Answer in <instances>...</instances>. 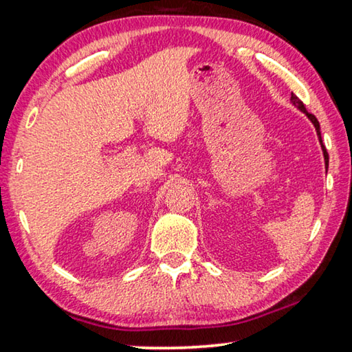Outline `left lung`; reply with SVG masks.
Returning a JSON list of instances; mask_svg holds the SVG:
<instances>
[{
	"instance_id": "left-lung-1",
	"label": "left lung",
	"mask_w": 352,
	"mask_h": 352,
	"mask_svg": "<svg viewBox=\"0 0 352 352\" xmlns=\"http://www.w3.org/2000/svg\"><path fill=\"white\" fill-rule=\"evenodd\" d=\"M290 100H292V102H294V105H296V107H298V109H300L301 111H305V113H306V115H307V118H309V119H311V121H312V124H314V126H315V130H317V133H318V138H320V142H321V148H323V153H324V163L327 164V163H329V157H327L326 147H324V144H323V141H321V133H320V124H318V121H317V118H315V116L312 115V113H309V111L306 110V107H305V104H302V102H301V100H300V98H296L294 93H292V98H290Z\"/></svg>"
}]
</instances>
